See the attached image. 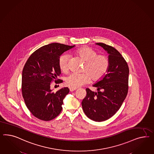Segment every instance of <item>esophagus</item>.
Returning <instances> with one entry per match:
<instances>
[{"label": "esophagus", "mask_w": 154, "mask_h": 154, "mask_svg": "<svg viewBox=\"0 0 154 154\" xmlns=\"http://www.w3.org/2000/svg\"><path fill=\"white\" fill-rule=\"evenodd\" d=\"M76 90V89H75V88H69V90H70V91H71V92H72V91H75V90Z\"/></svg>", "instance_id": "34e87169"}]
</instances>
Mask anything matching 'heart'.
Instances as JSON below:
<instances>
[{
    "label": "heart",
    "mask_w": 154,
    "mask_h": 154,
    "mask_svg": "<svg viewBox=\"0 0 154 154\" xmlns=\"http://www.w3.org/2000/svg\"><path fill=\"white\" fill-rule=\"evenodd\" d=\"M75 54L85 61L82 73H72L65 79V83L71 88H77L89 84L91 78L94 81H99L107 73L109 61L104 55H97L95 50L89 47H82L79 48ZM70 55L64 54L59 59V68L63 72L68 70V62Z\"/></svg>",
    "instance_id": "obj_1"
}]
</instances>
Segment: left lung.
I'll return each mask as SVG.
<instances>
[{"mask_svg": "<svg viewBox=\"0 0 154 154\" xmlns=\"http://www.w3.org/2000/svg\"><path fill=\"white\" fill-rule=\"evenodd\" d=\"M107 52L109 66L107 74L93 85L98 91L86 89L82 102L85 115L95 121H103L113 116L121 107L128 90L129 67L121 54L114 47L97 43Z\"/></svg>", "mask_w": 154, "mask_h": 154, "instance_id": "8db88e82", "label": "left lung"}]
</instances>
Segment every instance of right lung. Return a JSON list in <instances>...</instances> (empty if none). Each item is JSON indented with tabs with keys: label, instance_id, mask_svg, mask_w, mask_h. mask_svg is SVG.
I'll return each instance as SVG.
<instances>
[{
	"label": "right lung",
	"instance_id": "1",
	"mask_svg": "<svg viewBox=\"0 0 154 154\" xmlns=\"http://www.w3.org/2000/svg\"><path fill=\"white\" fill-rule=\"evenodd\" d=\"M75 46L52 43L41 47L29 57L22 73V94L25 104L33 116L43 121L57 116L63 100L69 89L64 88L52 92L51 82L61 74L59 65L60 56Z\"/></svg>",
	"mask_w": 154,
	"mask_h": 154
}]
</instances>
